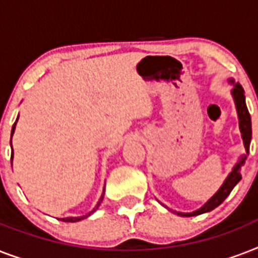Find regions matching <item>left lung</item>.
I'll list each match as a JSON object with an SVG mask.
<instances>
[{
	"label": "left lung",
	"instance_id": "obj_1",
	"mask_svg": "<svg viewBox=\"0 0 258 258\" xmlns=\"http://www.w3.org/2000/svg\"><path fill=\"white\" fill-rule=\"evenodd\" d=\"M229 82L233 84L232 89V96L234 99V104H236L237 115H238V121H240V131L241 135H242V141H244L245 151H246V155L249 154V146H250V141H252V120H250V113L248 111V107H246V103H245V95H244V88L238 84V83H234L233 79H230ZM246 155H242L240 158V161L237 162L236 166L233 167V170L230 171V174L228 175V178L225 179V182L222 183L218 191L214 194V196L210 198V200L206 202V204L200 208L198 210L192 213H180V212H174L176 213L178 216L180 217H192L198 216V214H202V213L212 212L213 209H216L217 206H220L226 197L230 194V191L233 190V187L236 186L238 182L241 180V167L244 166L245 159H246Z\"/></svg>",
	"mask_w": 258,
	"mask_h": 258
}]
</instances>
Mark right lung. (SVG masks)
<instances>
[{
	"instance_id": "obj_1",
	"label": "right lung",
	"mask_w": 258,
	"mask_h": 258,
	"mask_svg": "<svg viewBox=\"0 0 258 258\" xmlns=\"http://www.w3.org/2000/svg\"><path fill=\"white\" fill-rule=\"evenodd\" d=\"M18 120V117L16 119V123H17ZM16 123L13 124V127H12V135H10V147H12V137H13V134H14V130H16ZM13 161V149H12V157H10V162ZM103 197H104V190H103V194H101L100 197V200H99V202H97V205L95 206V209H93L92 212H89L88 214H86V216H83V217H67V218H60L61 221H64V222H78V221H82L84 220V218H87V217H89L91 214H92L93 212H96V209L99 208V205H100V202L103 201Z\"/></svg>"
}]
</instances>
